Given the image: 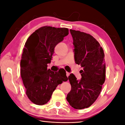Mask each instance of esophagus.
<instances>
[{
	"instance_id": "1",
	"label": "esophagus",
	"mask_w": 125,
	"mask_h": 125,
	"mask_svg": "<svg viewBox=\"0 0 125 125\" xmlns=\"http://www.w3.org/2000/svg\"><path fill=\"white\" fill-rule=\"evenodd\" d=\"M70 73H69V72H66V75H67V77H68V76H70Z\"/></svg>"
}]
</instances>
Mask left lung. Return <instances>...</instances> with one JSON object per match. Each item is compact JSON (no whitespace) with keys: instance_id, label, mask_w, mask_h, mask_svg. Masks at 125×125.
Returning <instances> with one entry per match:
<instances>
[{"instance_id":"8db88e82","label":"left lung","mask_w":125,"mask_h":125,"mask_svg":"<svg viewBox=\"0 0 125 125\" xmlns=\"http://www.w3.org/2000/svg\"><path fill=\"white\" fill-rule=\"evenodd\" d=\"M73 40L74 61L83 70L81 79L73 73L68 76L71 90L67 100L76 109L88 108L99 95L105 80V63L103 48L94 37L80 31L70 30Z\"/></svg>"}]
</instances>
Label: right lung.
I'll list each match as a JSON object with an SVG mask.
<instances>
[{"instance_id":"right-lung-1","label":"right lung","mask_w":125,"mask_h":125,"mask_svg":"<svg viewBox=\"0 0 125 125\" xmlns=\"http://www.w3.org/2000/svg\"><path fill=\"white\" fill-rule=\"evenodd\" d=\"M67 28L43 26L33 32L26 42L21 59V76L27 97L33 103H47L58 85L68 80L66 71L47 69L55 46L68 35Z\"/></svg>"}]
</instances>
